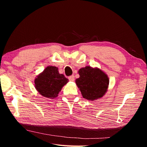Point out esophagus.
I'll use <instances>...</instances> for the list:
<instances>
[{"label": "esophagus", "instance_id": "esophagus-1", "mask_svg": "<svg viewBox=\"0 0 147 147\" xmlns=\"http://www.w3.org/2000/svg\"><path fill=\"white\" fill-rule=\"evenodd\" d=\"M69 81H70V82H74L75 80L74 75H71V76L69 77Z\"/></svg>", "mask_w": 147, "mask_h": 147}]
</instances>
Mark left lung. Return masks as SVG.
Segmentation results:
<instances>
[{"mask_svg": "<svg viewBox=\"0 0 147 147\" xmlns=\"http://www.w3.org/2000/svg\"><path fill=\"white\" fill-rule=\"evenodd\" d=\"M78 74L80 78L76 79L75 83L84 98L94 100L105 94L109 80L107 75L101 70L86 66L80 69Z\"/></svg>", "mask_w": 147, "mask_h": 147, "instance_id": "obj_1", "label": "left lung"}]
</instances>
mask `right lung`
Returning a JSON list of instances; mask_svg holds the SVG:
<instances>
[{"label": "right lung", "mask_w": 147, "mask_h": 147, "mask_svg": "<svg viewBox=\"0 0 147 147\" xmlns=\"http://www.w3.org/2000/svg\"><path fill=\"white\" fill-rule=\"evenodd\" d=\"M69 80L55 66H48L35 80V87L43 96L55 98Z\"/></svg>", "instance_id": "right-lung-1"}]
</instances>
